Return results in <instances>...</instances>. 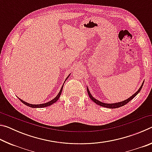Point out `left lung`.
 <instances>
[{
    "mask_svg": "<svg viewBox=\"0 0 152 152\" xmlns=\"http://www.w3.org/2000/svg\"><path fill=\"white\" fill-rule=\"evenodd\" d=\"M143 83L144 82H143L142 84H141V86H140V88H139L138 91L135 92V94H133L132 96H130L129 99L125 100V101H121V102H116V103H110V104H109V103H104V102H102L101 101H98V100H96V99H94V98L92 96V94H91V92H90L88 88V87H87V92H88V96L89 97L91 98V99L92 100V101H93L94 102H95V103L99 104V106H101V107H106V108H109V109H116V108H119V107H123L124 106V105H125L127 103H128L130 101H132V100L134 98L136 95H137L139 92H140L141 88H142V86L143 85Z\"/></svg>",
    "mask_w": 152,
    "mask_h": 152,
    "instance_id": "obj_1",
    "label": "left lung"
}]
</instances>
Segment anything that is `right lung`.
I'll return each instance as SVG.
<instances>
[{
  "mask_svg": "<svg viewBox=\"0 0 152 152\" xmlns=\"http://www.w3.org/2000/svg\"><path fill=\"white\" fill-rule=\"evenodd\" d=\"M70 75H69V76H70ZM69 76H68V77H67L66 79V80L67 79H68ZM66 80H65V81H66ZM63 86H64V84L62 85V86H61V89H60V92H59V93L58 94L57 96H56L54 98V99H52V100H51V101H49V102H45V103H43V104H29V103H28V102H25L24 101H23L22 99H19V97H18V98H19V99L20 100V101H21V102H23V103L25 104V105H27V106H28V107H31V108H43V107H46L50 106V105H51V104H53V103H55V102L58 101V100L59 99V98H60V96L61 93V91H62Z\"/></svg>",
  "mask_w": 152,
  "mask_h": 152,
  "instance_id": "right-lung-1",
  "label": "right lung"
}]
</instances>
